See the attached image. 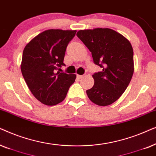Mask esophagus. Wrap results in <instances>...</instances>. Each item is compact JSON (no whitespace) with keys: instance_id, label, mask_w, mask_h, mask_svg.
Segmentation results:
<instances>
[{"instance_id":"1","label":"esophagus","mask_w":156,"mask_h":156,"mask_svg":"<svg viewBox=\"0 0 156 156\" xmlns=\"http://www.w3.org/2000/svg\"><path fill=\"white\" fill-rule=\"evenodd\" d=\"M77 78H78V79H81V78H83V76H81V75H77Z\"/></svg>"}]
</instances>
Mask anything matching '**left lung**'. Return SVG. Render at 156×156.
Instances as JSON below:
<instances>
[{"label":"left lung","instance_id":"obj_1","mask_svg":"<svg viewBox=\"0 0 156 156\" xmlns=\"http://www.w3.org/2000/svg\"><path fill=\"white\" fill-rule=\"evenodd\" d=\"M77 36L91 52L93 63L103 68L93 75L94 86L86 90L101 106L111 105L124 93L133 74V50L121 34L110 28L81 30Z\"/></svg>","mask_w":156,"mask_h":156}]
</instances>
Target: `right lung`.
<instances>
[{
	"mask_svg": "<svg viewBox=\"0 0 156 156\" xmlns=\"http://www.w3.org/2000/svg\"><path fill=\"white\" fill-rule=\"evenodd\" d=\"M76 30L51 29L31 40L23 52L20 68L27 86L40 102L54 105L62 102L76 76L57 71L63 63L68 43Z\"/></svg>",
	"mask_w": 156,
	"mask_h": 156,
	"instance_id": "add662e5",
	"label": "right lung"
}]
</instances>
